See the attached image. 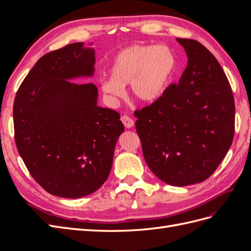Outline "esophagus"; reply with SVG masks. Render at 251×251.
I'll list each match as a JSON object with an SVG mask.
<instances>
[{
  "instance_id": "34e87169",
  "label": "esophagus",
  "mask_w": 251,
  "mask_h": 251,
  "mask_svg": "<svg viewBox=\"0 0 251 251\" xmlns=\"http://www.w3.org/2000/svg\"><path fill=\"white\" fill-rule=\"evenodd\" d=\"M121 121H123V124L127 128H130V127H132L134 126V120L131 117H128L127 115L121 116Z\"/></svg>"
}]
</instances>
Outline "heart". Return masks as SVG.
<instances>
[{"label":"heart","instance_id":"1","mask_svg":"<svg viewBox=\"0 0 251 251\" xmlns=\"http://www.w3.org/2000/svg\"><path fill=\"white\" fill-rule=\"evenodd\" d=\"M177 68L174 51L165 45H136L117 52L110 68V78L100 80V89L112 103L125 96L130 85L136 100L151 103L158 100L170 86Z\"/></svg>","mask_w":251,"mask_h":251}]
</instances>
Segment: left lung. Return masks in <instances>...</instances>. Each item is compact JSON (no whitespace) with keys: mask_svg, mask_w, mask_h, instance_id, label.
Listing matches in <instances>:
<instances>
[{"mask_svg":"<svg viewBox=\"0 0 251 251\" xmlns=\"http://www.w3.org/2000/svg\"><path fill=\"white\" fill-rule=\"evenodd\" d=\"M187 66L151 105L136 110V131L150 170L174 186L209 178L234 135V100L216 57L195 40L177 39Z\"/></svg>","mask_w":251,"mask_h":251,"instance_id":"1","label":"left lung"}]
</instances>
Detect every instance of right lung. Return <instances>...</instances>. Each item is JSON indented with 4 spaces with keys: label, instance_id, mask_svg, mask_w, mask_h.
<instances>
[{
    "label": "right lung",
    "instance_id": "1",
    "mask_svg": "<svg viewBox=\"0 0 251 251\" xmlns=\"http://www.w3.org/2000/svg\"><path fill=\"white\" fill-rule=\"evenodd\" d=\"M95 53L67 45L37 60L14 98V139L30 175L63 198L94 193L108 179L114 150L125 131L119 113L97 105L92 82Z\"/></svg>",
    "mask_w": 251,
    "mask_h": 251
}]
</instances>
